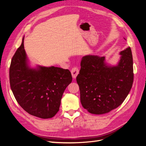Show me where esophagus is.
Here are the masks:
<instances>
[{
	"mask_svg": "<svg viewBox=\"0 0 146 146\" xmlns=\"http://www.w3.org/2000/svg\"><path fill=\"white\" fill-rule=\"evenodd\" d=\"M79 73V69H78L77 67H74L71 70V74L72 76L74 78H76V77L77 76V75Z\"/></svg>",
	"mask_w": 146,
	"mask_h": 146,
	"instance_id": "obj_1",
	"label": "esophagus"
}]
</instances>
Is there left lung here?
<instances>
[{
	"label": "left lung",
	"instance_id": "1",
	"mask_svg": "<svg viewBox=\"0 0 146 146\" xmlns=\"http://www.w3.org/2000/svg\"><path fill=\"white\" fill-rule=\"evenodd\" d=\"M115 66L105 62V56H84L76 78L83 107L94 114L110 112L121 105L132 87L133 68L130 47L120 52Z\"/></svg>",
	"mask_w": 146,
	"mask_h": 146
}]
</instances>
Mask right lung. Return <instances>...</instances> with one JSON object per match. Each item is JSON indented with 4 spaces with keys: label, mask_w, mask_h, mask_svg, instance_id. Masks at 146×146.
<instances>
[{
    "label": "right lung",
    "mask_w": 146,
    "mask_h": 146,
    "mask_svg": "<svg viewBox=\"0 0 146 146\" xmlns=\"http://www.w3.org/2000/svg\"><path fill=\"white\" fill-rule=\"evenodd\" d=\"M24 39L11 60V91L25 111L39 118H51L59 111L63 92L72 80L71 73L55 66L30 67Z\"/></svg>",
    "instance_id": "obj_1"
}]
</instances>
